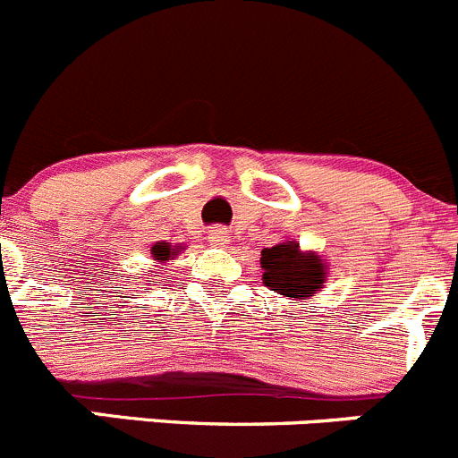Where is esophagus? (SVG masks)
Listing matches in <instances>:
<instances>
[{"label":"esophagus","mask_w":458,"mask_h":458,"mask_svg":"<svg viewBox=\"0 0 458 458\" xmlns=\"http://www.w3.org/2000/svg\"><path fill=\"white\" fill-rule=\"evenodd\" d=\"M208 239H209V243H212V246H225V243L230 242L228 228H224V225H216V228L209 230Z\"/></svg>","instance_id":"1"}]
</instances>
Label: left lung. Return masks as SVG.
<instances>
[{
	"instance_id": "8db88e82",
	"label": "left lung",
	"mask_w": 458,
	"mask_h": 458,
	"mask_svg": "<svg viewBox=\"0 0 458 458\" xmlns=\"http://www.w3.org/2000/svg\"><path fill=\"white\" fill-rule=\"evenodd\" d=\"M262 280L271 292L292 301H307L326 284V262L314 253H302L296 242H282L262 250Z\"/></svg>"
}]
</instances>
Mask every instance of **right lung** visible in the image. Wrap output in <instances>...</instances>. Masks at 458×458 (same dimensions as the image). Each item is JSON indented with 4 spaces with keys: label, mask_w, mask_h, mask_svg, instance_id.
Instances as JSON below:
<instances>
[{
    "label": "right lung",
    "mask_w": 458,
    "mask_h": 458,
    "mask_svg": "<svg viewBox=\"0 0 458 458\" xmlns=\"http://www.w3.org/2000/svg\"><path fill=\"white\" fill-rule=\"evenodd\" d=\"M178 246H171V243L166 242H156L153 243V249H151V258L156 259V262L165 264L169 262V259H174V255H178Z\"/></svg>",
    "instance_id": "1"
}]
</instances>
